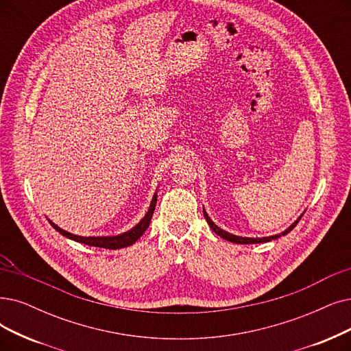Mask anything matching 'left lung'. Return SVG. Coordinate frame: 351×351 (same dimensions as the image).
I'll list each match as a JSON object with an SVG mask.
<instances>
[{
	"label": "left lung",
	"instance_id": "1",
	"mask_svg": "<svg viewBox=\"0 0 351 351\" xmlns=\"http://www.w3.org/2000/svg\"><path fill=\"white\" fill-rule=\"evenodd\" d=\"M203 215H204V219L207 220V223H208V226L212 228V230L216 233V234H219L220 237H223L224 241H229V242H233V243H239V245H249V243H263V242H269V241H274V239H278V237H281V236H285V234H288L293 228L297 226V223L301 220V217H302V215L293 221L291 226L287 229V230H284L282 233H279V234H274V236H268V237H242V236H236V234H232V233H229V232H226V230H223V229H220L219 226H216V224L213 223V220L208 217V215L206 213V210L203 208Z\"/></svg>",
	"mask_w": 351,
	"mask_h": 351
}]
</instances>
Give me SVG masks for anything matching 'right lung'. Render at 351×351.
I'll return each instance as SVG.
<instances>
[{
    "mask_svg": "<svg viewBox=\"0 0 351 351\" xmlns=\"http://www.w3.org/2000/svg\"><path fill=\"white\" fill-rule=\"evenodd\" d=\"M156 204H157V193L152 195V200H151L148 212L141 219V221L135 224V226L132 229H130L128 232H123V233L117 234V236H88V237H83V236H77V234L69 233V232L60 229L58 224H54L51 220H49V221L56 230H58L60 234H63L64 237H67V239H72V241L79 242V243H85L88 246H96V247H105V249H114L115 250V249H122V247L134 245L139 239V237L144 234V232L148 229L149 223H151V217L154 215V210H156Z\"/></svg>",
    "mask_w": 351,
    "mask_h": 351,
    "instance_id": "1",
    "label": "right lung"
}]
</instances>
